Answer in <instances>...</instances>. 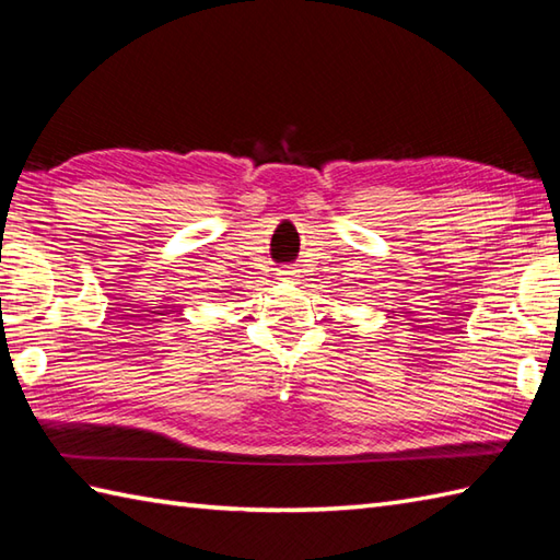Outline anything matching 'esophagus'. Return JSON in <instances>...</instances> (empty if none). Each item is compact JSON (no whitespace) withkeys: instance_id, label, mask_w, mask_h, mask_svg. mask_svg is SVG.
Here are the masks:
<instances>
[{"instance_id":"esophagus-1","label":"esophagus","mask_w":560,"mask_h":560,"mask_svg":"<svg viewBox=\"0 0 560 560\" xmlns=\"http://www.w3.org/2000/svg\"><path fill=\"white\" fill-rule=\"evenodd\" d=\"M295 277H299V269H295V267H281L279 269V279H283V281H291Z\"/></svg>"}]
</instances>
